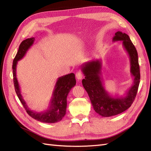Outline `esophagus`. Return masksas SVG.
<instances>
[{"label":"esophagus","mask_w":151,"mask_h":151,"mask_svg":"<svg viewBox=\"0 0 151 151\" xmlns=\"http://www.w3.org/2000/svg\"><path fill=\"white\" fill-rule=\"evenodd\" d=\"M76 77L78 81H81L84 77V75H83V74L81 72H78L76 73Z\"/></svg>","instance_id":"1"}]
</instances>
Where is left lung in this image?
Instances as JSON below:
<instances>
[{
    "label": "left lung",
    "mask_w": 151,
    "mask_h": 151,
    "mask_svg": "<svg viewBox=\"0 0 151 151\" xmlns=\"http://www.w3.org/2000/svg\"><path fill=\"white\" fill-rule=\"evenodd\" d=\"M123 41V46L130 58V73L134 77L133 84L126 93L124 97H112L106 91L101 78V60H93L81 66L85 78L82 85L87 91L94 110L102 117H111L119 114L129 108L138 89L140 71L138 56L136 47L127 34L118 31L115 34L113 41Z\"/></svg>",
    "instance_id": "8db88e82"
}]
</instances>
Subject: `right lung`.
<instances>
[{
  "instance_id": "add662e5",
  "label": "right lung",
  "mask_w": 151,
  "mask_h": 151,
  "mask_svg": "<svg viewBox=\"0 0 151 151\" xmlns=\"http://www.w3.org/2000/svg\"><path fill=\"white\" fill-rule=\"evenodd\" d=\"M34 37H31L22 41L19 45L18 52L13 62L12 69L15 90L19 99L30 117L43 123H57L62 120L66 114L67 97L70 89L76 84L75 76L74 73H70L58 78L54 86L49 106L47 110L41 112L31 110L21 93L20 87L16 76V67L18 61L24 56L28 50L34 44Z\"/></svg>"
}]
</instances>
